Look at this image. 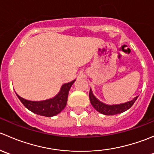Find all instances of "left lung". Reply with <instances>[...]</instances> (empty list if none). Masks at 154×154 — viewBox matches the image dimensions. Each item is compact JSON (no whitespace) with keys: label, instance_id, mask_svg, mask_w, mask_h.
I'll return each mask as SVG.
<instances>
[{"label":"left lung","instance_id":"left-lung-1","mask_svg":"<svg viewBox=\"0 0 154 154\" xmlns=\"http://www.w3.org/2000/svg\"><path fill=\"white\" fill-rule=\"evenodd\" d=\"M137 97H135L133 100L127 102L125 103L118 105H106L102 102L99 101L92 94V91L90 89L89 91V100L93 107L97 110V112H100L101 114L106 115V116H113V115L119 114V113L124 112L130 108L135 103Z\"/></svg>","mask_w":154,"mask_h":154}]
</instances>
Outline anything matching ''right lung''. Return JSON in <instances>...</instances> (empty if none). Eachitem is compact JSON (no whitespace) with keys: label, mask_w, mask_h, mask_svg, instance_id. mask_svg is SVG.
<instances>
[{"label":"right lung","mask_w":154,"mask_h":154,"mask_svg":"<svg viewBox=\"0 0 154 154\" xmlns=\"http://www.w3.org/2000/svg\"><path fill=\"white\" fill-rule=\"evenodd\" d=\"M74 81L75 80H73L70 83L63 85L59 94L54 98L42 100V101H30V100H25L16 94L23 105L28 109L29 111L40 116L52 117L59 114L66 107L70 88Z\"/></svg>","instance_id":"add662e5"}]
</instances>
